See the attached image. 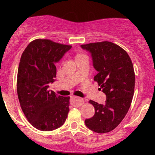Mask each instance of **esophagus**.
<instances>
[{
    "instance_id": "esophagus-1",
    "label": "esophagus",
    "mask_w": 155,
    "mask_h": 155,
    "mask_svg": "<svg viewBox=\"0 0 155 155\" xmlns=\"http://www.w3.org/2000/svg\"><path fill=\"white\" fill-rule=\"evenodd\" d=\"M84 104V101L78 97H73L71 99V104L74 107H79Z\"/></svg>"
}]
</instances>
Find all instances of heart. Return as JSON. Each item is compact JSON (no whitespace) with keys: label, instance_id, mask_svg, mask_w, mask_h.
<instances>
[{"label":"heart","instance_id":"b5f03b06","mask_svg":"<svg viewBox=\"0 0 155 155\" xmlns=\"http://www.w3.org/2000/svg\"><path fill=\"white\" fill-rule=\"evenodd\" d=\"M84 57H86V56H85L84 54H82V53H77V54L75 55V60L77 61V60H79V59L82 58H84Z\"/></svg>","mask_w":155,"mask_h":155}]
</instances>
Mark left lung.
Listing matches in <instances>:
<instances>
[{"label":"left lung","instance_id":"obj_1","mask_svg":"<svg viewBox=\"0 0 155 155\" xmlns=\"http://www.w3.org/2000/svg\"><path fill=\"white\" fill-rule=\"evenodd\" d=\"M81 47L91 54L97 71L94 80L107 95L104 104L89 101L95 114L85 120V125L98 134H106L121 122L130 107L135 87L134 66L125 50L111 42L91 43Z\"/></svg>","mask_w":155,"mask_h":155}]
</instances>
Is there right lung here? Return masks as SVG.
Here are the masks:
<instances>
[{"label":"right lung","instance_id":"1","mask_svg":"<svg viewBox=\"0 0 155 155\" xmlns=\"http://www.w3.org/2000/svg\"><path fill=\"white\" fill-rule=\"evenodd\" d=\"M71 47L37 39L21 54L17 75L18 101L28 121L40 130L57 129L68 118L70 97L58 96L48 87L55 81V64Z\"/></svg>","mask_w":155,"mask_h":155}]
</instances>
